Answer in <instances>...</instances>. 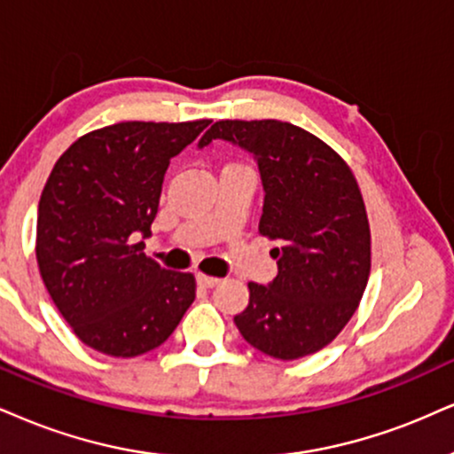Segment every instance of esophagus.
I'll return each instance as SVG.
<instances>
[{
  "label": "esophagus",
  "instance_id": "esophagus-1",
  "mask_svg": "<svg viewBox=\"0 0 454 454\" xmlns=\"http://www.w3.org/2000/svg\"><path fill=\"white\" fill-rule=\"evenodd\" d=\"M198 284L201 288H215L218 284V278L212 276H204V273H198Z\"/></svg>",
  "mask_w": 454,
  "mask_h": 454
}]
</instances>
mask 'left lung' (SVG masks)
Returning <instances> with one entry per match:
<instances>
[{
	"label": "left lung",
	"mask_w": 454,
	"mask_h": 454,
	"mask_svg": "<svg viewBox=\"0 0 454 454\" xmlns=\"http://www.w3.org/2000/svg\"><path fill=\"white\" fill-rule=\"evenodd\" d=\"M216 138L254 155L265 189L259 231L278 242V276L267 286L248 284V307L233 322L278 360L316 354L351 320L371 276V227L356 176L337 151L288 121L221 120L198 147Z\"/></svg>",
	"instance_id": "1"
}]
</instances>
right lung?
Instances as JSON below:
<instances>
[{"label": "right lung", "mask_w": 454, "mask_h": 454, "mask_svg": "<svg viewBox=\"0 0 454 454\" xmlns=\"http://www.w3.org/2000/svg\"><path fill=\"white\" fill-rule=\"evenodd\" d=\"M210 120L121 121L83 134L60 155L39 198L35 254L56 309L77 339L134 357L175 333L195 299L192 273L143 253L170 160Z\"/></svg>", "instance_id": "1"}]
</instances>
